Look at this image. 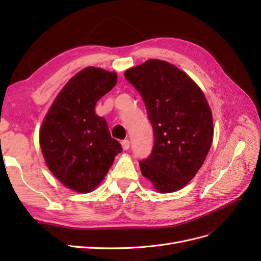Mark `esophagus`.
Listing matches in <instances>:
<instances>
[{
    "mask_svg": "<svg viewBox=\"0 0 261 261\" xmlns=\"http://www.w3.org/2000/svg\"><path fill=\"white\" fill-rule=\"evenodd\" d=\"M129 146H130V143H129L128 140H123V141H122V147H123L124 150L129 149Z\"/></svg>",
    "mask_w": 261,
    "mask_h": 261,
    "instance_id": "esophagus-1",
    "label": "esophagus"
}]
</instances>
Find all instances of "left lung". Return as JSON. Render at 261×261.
Here are the masks:
<instances>
[{
    "mask_svg": "<svg viewBox=\"0 0 261 261\" xmlns=\"http://www.w3.org/2000/svg\"><path fill=\"white\" fill-rule=\"evenodd\" d=\"M125 77L141 94L151 123V154L139 162L159 193H172L191 180L209 152L213 137L210 107L184 72L161 60L129 68Z\"/></svg>",
    "mask_w": 261,
    "mask_h": 261,
    "instance_id": "8db88e82",
    "label": "left lung"
}]
</instances>
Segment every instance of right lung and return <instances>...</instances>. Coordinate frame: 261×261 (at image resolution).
Listing matches in <instances>:
<instances>
[{
    "label": "right lung",
    "instance_id": "1",
    "mask_svg": "<svg viewBox=\"0 0 261 261\" xmlns=\"http://www.w3.org/2000/svg\"><path fill=\"white\" fill-rule=\"evenodd\" d=\"M114 72L87 67L70 78L46 113L40 147L52 174L78 193H89L105 178L121 144L105 117L94 112L99 99L116 85Z\"/></svg>",
    "mask_w": 261,
    "mask_h": 261
}]
</instances>
